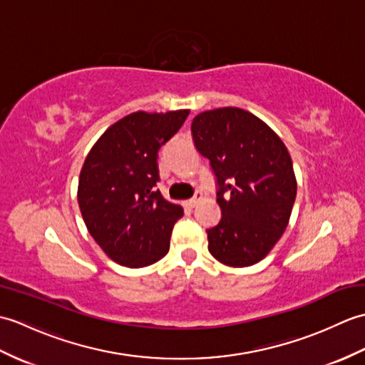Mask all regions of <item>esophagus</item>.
Masks as SVG:
<instances>
[{"mask_svg":"<svg viewBox=\"0 0 365 365\" xmlns=\"http://www.w3.org/2000/svg\"><path fill=\"white\" fill-rule=\"evenodd\" d=\"M200 199H202V192H200V191H196L195 192V196H192L190 200H188V202H187V205L190 207V208H195L197 204H199V200Z\"/></svg>","mask_w":365,"mask_h":365,"instance_id":"1","label":"esophagus"}]
</instances>
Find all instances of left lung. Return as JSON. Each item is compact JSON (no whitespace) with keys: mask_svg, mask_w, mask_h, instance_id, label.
I'll list each match as a JSON object with an SVG mask.
<instances>
[{"mask_svg":"<svg viewBox=\"0 0 365 365\" xmlns=\"http://www.w3.org/2000/svg\"><path fill=\"white\" fill-rule=\"evenodd\" d=\"M191 135L218 187L221 221L207 229L208 251L224 265L251 267L289 224L297 197L290 153L265 122L234 106L197 114Z\"/></svg>","mask_w":365,"mask_h":365,"instance_id":"1","label":"left lung"}]
</instances>
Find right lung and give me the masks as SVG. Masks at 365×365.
I'll return each instance as SVG.
<instances>
[{"instance_id":"obj_1","label":"right lung","mask_w":365,"mask_h":365,"mask_svg":"<svg viewBox=\"0 0 365 365\" xmlns=\"http://www.w3.org/2000/svg\"><path fill=\"white\" fill-rule=\"evenodd\" d=\"M188 114H128L98 138L84 160L78 182L83 220L97 245L119 265L147 267L169 251L173 227L183 210L157 190V158Z\"/></svg>"}]
</instances>
